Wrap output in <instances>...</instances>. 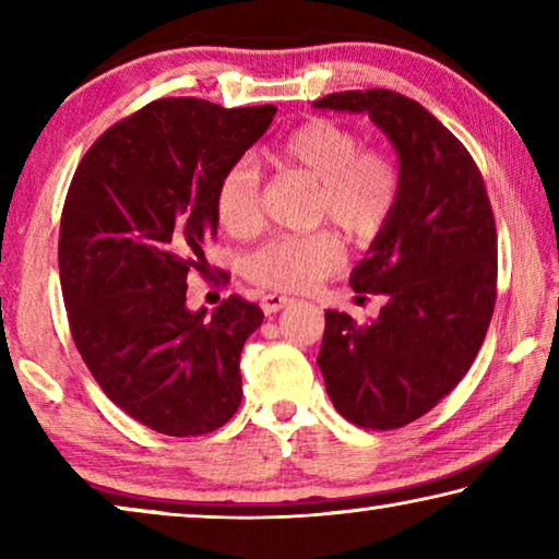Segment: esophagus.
Returning <instances> with one entry per match:
<instances>
[{"instance_id": "obj_1", "label": "esophagus", "mask_w": 559, "mask_h": 559, "mask_svg": "<svg viewBox=\"0 0 559 559\" xmlns=\"http://www.w3.org/2000/svg\"><path fill=\"white\" fill-rule=\"evenodd\" d=\"M290 302H293V300H290L288 296H278V293H269V296L261 298V308H263V313H266V316H273V313H278V310L288 308Z\"/></svg>"}]
</instances>
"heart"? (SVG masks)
Returning a JSON list of instances; mask_svg holds the SVG:
<instances>
[{"label":"heart","instance_id":"1","mask_svg":"<svg viewBox=\"0 0 559 559\" xmlns=\"http://www.w3.org/2000/svg\"><path fill=\"white\" fill-rule=\"evenodd\" d=\"M281 169L320 185L318 219L335 224L355 241H370L384 229L400 202V167L382 150H365L355 130L330 118H313L290 130L271 150ZM216 219L234 236H249L261 224L259 167L241 157L222 175L214 194ZM343 263L333 234L273 236L249 253L246 276L271 290H306Z\"/></svg>","mask_w":559,"mask_h":559}]
</instances>
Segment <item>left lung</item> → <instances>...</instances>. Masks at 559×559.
I'll use <instances>...</instances> for the list:
<instances>
[{"instance_id":"8db88e82","label":"left lung","mask_w":559,"mask_h":559,"mask_svg":"<svg viewBox=\"0 0 559 559\" xmlns=\"http://www.w3.org/2000/svg\"><path fill=\"white\" fill-rule=\"evenodd\" d=\"M316 108L362 112L400 157V202L349 273L380 293L372 323L325 310L318 353L335 409L362 429H400L456 386L496 306V219L476 163L456 135L402 93L343 91Z\"/></svg>"}]
</instances>
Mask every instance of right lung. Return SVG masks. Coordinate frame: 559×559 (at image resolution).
Returning a JSON list of instances; mask_svg holds the SVG:
<instances>
[{"mask_svg":"<svg viewBox=\"0 0 559 559\" xmlns=\"http://www.w3.org/2000/svg\"><path fill=\"white\" fill-rule=\"evenodd\" d=\"M276 106L163 98L103 132L66 194L59 273L73 343L100 390L167 437L224 427L241 404L243 343L259 306L187 308L204 273L222 175L269 130Z\"/></svg>","mask_w":559,"mask_h":559,"instance_id":"add662e5","label":"right lung"}]
</instances>
